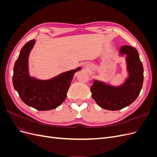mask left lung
<instances>
[{"mask_svg":"<svg viewBox=\"0 0 157 157\" xmlns=\"http://www.w3.org/2000/svg\"><path fill=\"white\" fill-rule=\"evenodd\" d=\"M121 55H126L128 77L122 86L115 87L95 80L90 88L92 96L103 109L117 111L134 102L139 96L144 82V67L137 50L130 46H122Z\"/></svg>","mask_w":157,"mask_h":157,"instance_id":"left-lung-1","label":"left lung"}]
</instances>
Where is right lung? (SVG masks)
<instances>
[{"instance_id":"right-lung-1","label":"right lung","mask_w":157,"mask_h":157,"mask_svg":"<svg viewBox=\"0 0 157 157\" xmlns=\"http://www.w3.org/2000/svg\"><path fill=\"white\" fill-rule=\"evenodd\" d=\"M35 42V40L27 42L16 61L12 78L13 88L26 105L39 111L52 110L64 101L75 73L81 68L63 73L50 80L31 77L28 59Z\"/></svg>"}]
</instances>
